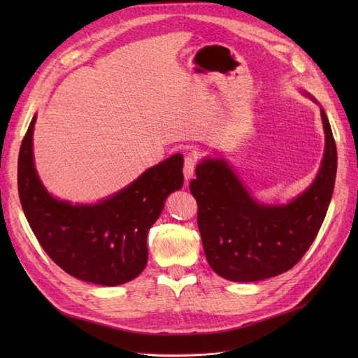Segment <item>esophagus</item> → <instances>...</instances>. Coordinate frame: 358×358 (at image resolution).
<instances>
[{
  "label": "esophagus",
  "instance_id": "obj_1",
  "mask_svg": "<svg viewBox=\"0 0 358 358\" xmlns=\"http://www.w3.org/2000/svg\"><path fill=\"white\" fill-rule=\"evenodd\" d=\"M196 166H197L196 155H188L185 158V162H183V175H185L187 182L192 178L194 170H196Z\"/></svg>",
  "mask_w": 358,
  "mask_h": 358
}]
</instances>
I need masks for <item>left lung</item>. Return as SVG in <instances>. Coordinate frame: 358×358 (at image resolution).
<instances>
[{
    "mask_svg": "<svg viewBox=\"0 0 358 358\" xmlns=\"http://www.w3.org/2000/svg\"><path fill=\"white\" fill-rule=\"evenodd\" d=\"M321 119L326 148L318 175L287 204L257 201L225 159L204 158L197 166L189 189L199 206L204 254L216 275L233 282L278 276L294 267L315 241L338 169L336 143L324 109Z\"/></svg>",
    "mask_w": 358,
    "mask_h": 358,
    "instance_id": "left-lung-1",
    "label": "left lung"
}]
</instances>
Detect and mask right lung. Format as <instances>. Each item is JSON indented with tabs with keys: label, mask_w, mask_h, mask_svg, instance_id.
I'll use <instances>...</instances> for the list:
<instances>
[{
	"label": "right lung",
	"mask_w": 358,
	"mask_h": 358,
	"mask_svg": "<svg viewBox=\"0 0 358 358\" xmlns=\"http://www.w3.org/2000/svg\"><path fill=\"white\" fill-rule=\"evenodd\" d=\"M31 119L17 159V188L27 221L46 254L64 272L85 282L115 287L143 272L148 231L166 199L183 185V157L171 155L134 182L95 204L53 197L34 164Z\"/></svg>",
	"instance_id": "1"
}]
</instances>
